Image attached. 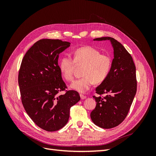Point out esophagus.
<instances>
[{
	"mask_svg": "<svg viewBox=\"0 0 156 156\" xmlns=\"http://www.w3.org/2000/svg\"><path fill=\"white\" fill-rule=\"evenodd\" d=\"M80 97H81V100H84V99L87 98V96H84L83 94H80Z\"/></svg>",
	"mask_w": 156,
	"mask_h": 156,
	"instance_id": "esophagus-1",
	"label": "esophagus"
}]
</instances>
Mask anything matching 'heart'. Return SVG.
Listing matches in <instances>:
<instances>
[{
    "label": "heart",
    "instance_id": "obj_1",
    "mask_svg": "<svg viewBox=\"0 0 156 156\" xmlns=\"http://www.w3.org/2000/svg\"><path fill=\"white\" fill-rule=\"evenodd\" d=\"M84 65L83 77L73 81L70 88L81 93L87 92L95 83H101L107 77L112 66L110 56L101 54L91 46H83L73 52V59L69 56H64L60 60L59 69L61 75L68 81L73 79L75 66Z\"/></svg>",
    "mask_w": 156,
    "mask_h": 156
}]
</instances>
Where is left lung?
Segmentation results:
<instances>
[{"label":"left lung","instance_id":"8db88e82","mask_svg":"<svg viewBox=\"0 0 156 156\" xmlns=\"http://www.w3.org/2000/svg\"><path fill=\"white\" fill-rule=\"evenodd\" d=\"M94 41L108 40L114 50V58L107 77L96 88L98 97L90 117L96 126L110 129L124 120L136 92V68L131 55L120 42L111 37H98ZM102 94L106 96L102 97Z\"/></svg>","mask_w":156,"mask_h":156}]
</instances>
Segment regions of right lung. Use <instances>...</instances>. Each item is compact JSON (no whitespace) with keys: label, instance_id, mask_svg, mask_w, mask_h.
<instances>
[{"label":"right lung","instance_id":"right-lung-1","mask_svg":"<svg viewBox=\"0 0 156 156\" xmlns=\"http://www.w3.org/2000/svg\"><path fill=\"white\" fill-rule=\"evenodd\" d=\"M70 46L60 40L42 39L36 41L23 57L19 72L23 105L34 123L48 131H58L67 124L69 110L80 100L75 90H65L58 59Z\"/></svg>","mask_w":156,"mask_h":156}]
</instances>
